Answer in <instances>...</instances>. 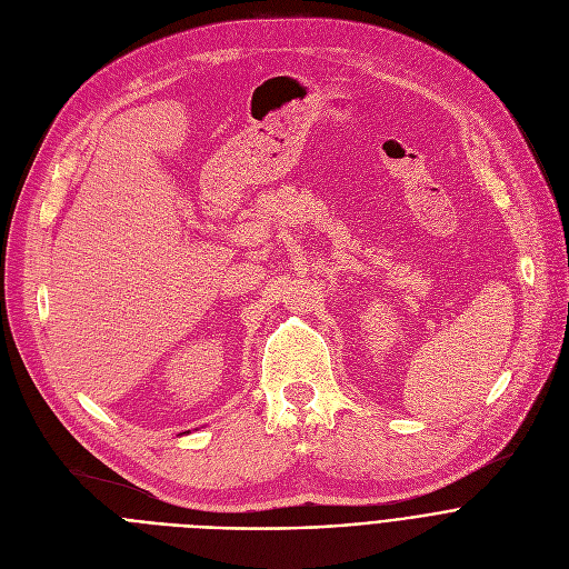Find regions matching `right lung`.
<instances>
[{
    "label": "right lung",
    "instance_id": "obj_1",
    "mask_svg": "<svg viewBox=\"0 0 569 569\" xmlns=\"http://www.w3.org/2000/svg\"><path fill=\"white\" fill-rule=\"evenodd\" d=\"M187 435H189V432H187Z\"/></svg>",
    "mask_w": 569,
    "mask_h": 569
}]
</instances>
